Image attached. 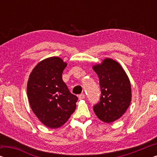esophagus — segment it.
I'll use <instances>...</instances> for the list:
<instances>
[{"instance_id":"1","label":"esophagus","mask_w":157,"mask_h":157,"mask_svg":"<svg viewBox=\"0 0 157 157\" xmlns=\"http://www.w3.org/2000/svg\"><path fill=\"white\" fill-rule=\"evenodd\" d=\"M83 98H85V94H81L78 96V99L79 100H82Z\"/></svg>"}]
</instances>
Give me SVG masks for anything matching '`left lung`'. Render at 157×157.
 <instances>
[{
	"instance_id": "obj_1",
	"label": "left lung",
	"mask_w": 157,
	"mask_h": 157,
	"mask_svg": "<svg viewBox=\"0 0 157 157\" xmlns=\"http://www.w3.org/2000/svg\"><path fill=\"white\" fill-rule=\"evenodd\" d=\"M99 78L101 91L100 101L94 111L102 121L111 123L124 114L132 101L129 78L117 61L106 58L92 66Z\"/></svg>"
}]
</instances>
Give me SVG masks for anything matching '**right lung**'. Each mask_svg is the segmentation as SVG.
<instances>
[{
  "instance_id": "right-lung-1",
  "label": "right lung",
  "mask_w": 157,
  "mask_h": 157,
  "mask_svg": "<svg viewBox=\"0 0 157 157\" xmlns=\"http://www.w3.org/2000/svg\"><path fill=\"white\" fill-rule=\"evenodd\" d=\"M66 66L59 57L45 59L33 68L27 83L32 111L43 124L51 128L63 126L76 107L78 98L70 93L62 79Z\"/></svg>"
}]
</instances>
